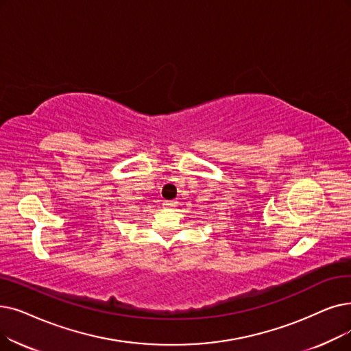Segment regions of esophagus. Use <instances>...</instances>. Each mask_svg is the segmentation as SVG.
<instances>
[{
    "label": "esophagus",
    "instance_id": "esophagus-1",
    "mask_svg": "<svg viewBox=\"0 0 351 351\" xmlns=\"http://www.w3.org/2000/svg\"><path fill=\"white\" fill-rule=\"evenodd\" d=\"M175 205H176L175 201H163V206H165V208H172V206H175Z\"/></svg>",
    "mask_w": 351,
    "mask_h": 351
}]
</instances>
